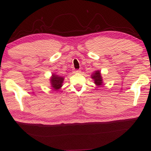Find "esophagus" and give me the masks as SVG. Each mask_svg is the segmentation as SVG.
Wrapping results in <instances>:
<instances>
[{
	"mask_svg": "<svg viewBox=\"0 0 151 151\" xmlns=\"http://www.w3.org/2000/svg\"><path fill=\"white\" fill-rule=\"evenodd\" d=\"M81 72V70H75L73 71V73H80Z\"/></svg>",
	"mask_w": 151,
	"mask_h": 151,
	"instance_id": "obj_1",
	"label": "esophagus"
}]
</instances>
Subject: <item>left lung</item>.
<instances>
[{"label":"left lung","instance_id":"obj_1","mask_svg":"<svg viewBox=\"0 0 151 151\" xmlns=\"http://www.w3.org/2000/svg\"><path fill=\"white\" fill-rule=\"evenodd\" d=\"M91 77L93 79V81H94L95 84L97 86H101L103 84V79H102L100 70H95L92 73Z\"/></svg>","mask_w":151,"mask_h":151}]
</instances>
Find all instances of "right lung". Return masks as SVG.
I'll use <instances>...</instances> for the list:
<instances>
[{
	"instance_id": "obj_1",
	"label": "right lung",
	"mask_w": 151,
	"mask_h": 151,
	"mask_svg": "<svg viewBox=\"0 0 151 151\" xmlns=\"http://www.w3.org/2000/svg\"><path fill=\"white\" fill-rule=\"evenodd\" d=\"M64 78L63 76H60L56 74H52V76L50 78V87L54 90H58L59 89L62 87Z\"/></svg>"
}]
</instances>
